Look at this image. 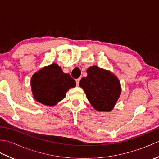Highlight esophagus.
Segmentation results:
<instances>
[{
    "mask_svg": "<svg viewBox=\"0 0 159 159\" xmlns=\"http://www.w3.org/2000/svg\"><path fill=\"white\" fill-rule=\"evenodd\" d=\"M79 82H80V79H76V85H77V86L79 85Z\"/></svg>",
    "mask_w": 159,
    "mask_h": 159,
    "instance_id": "1",
    "label": "esophagus"
}]
</instances>
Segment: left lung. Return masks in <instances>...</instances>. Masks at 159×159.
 Returning a JSON list of instances; mask_svg holds the SVG:
<instances>
[{
  "label": "left lung",
  "instance_id": "left-lung-1",
  "mask_svg": "<svg viewBox=\"0 0 159 159\" xmlns=\"http://www.w3.org/2000/svg\"><path fill=\"white\" fill-rule=\"evenodd\" d=\"M87 73V76L82 78L79 85L89 102L96 111H112L121 92L119 79L110 71L96 66L89 67Z\"/></svg>",
  "mask_w": 159,
  "mask_h": 159
}]
</instances>
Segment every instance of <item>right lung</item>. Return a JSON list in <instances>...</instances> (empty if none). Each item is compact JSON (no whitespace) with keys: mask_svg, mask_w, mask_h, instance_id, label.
<instances>
[{"mask_svg":"<svg viewBox=\"0 0 159 159\" xmlns=\"http://www.w3.org/2000/svg\"><path fill=\"white\" fill-rule=\"evenodd\" d=\"M31 85L33 97L38 102L54 106L65 98L66 92L76 86V82L57 64L52 63L33 74Z\"/></svg>","mask_w":159,"mask_h":159,"instance_id":"obj_1","label":"right lung"}]
</instances>
